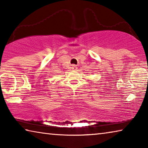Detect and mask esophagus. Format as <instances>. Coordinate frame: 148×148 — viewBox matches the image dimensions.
Segmentation results:
<instances>
[{"label":"esophagus","mask_w":148,"mask_h":148,"mask_svg":"<svg viewBox=\"0 0 148 148\" xmlns=\"http://www.w3.org/2000/svg\"><path fill=\"white\" fill-rule=\"evenodd\" d=\"M71 69H72V70H74V71H76V70H77V67L76 66V65H75V64H72V65Z\"/></svg>","instance_id":"1"}]
</instances>
